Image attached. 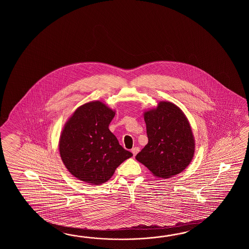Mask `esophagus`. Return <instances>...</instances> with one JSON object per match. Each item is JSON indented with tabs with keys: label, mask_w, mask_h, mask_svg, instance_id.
<instances>
[{
	"label": "esophagus",
	"mask_w": 249,
	"mask_h": 249,
	"mask_svg": "<svg viewBox=\"0 0 249 249\" xmlns=\"http://www.w3.org/2000/svg\"><path fill=\"white\" fill-rule=\"evenodd\" d=\"M140 151V148L139 147H134L132 148V153L133 154V156H136V154Z\"/></svg>",
	"instance_id": "esophagus-1"
}]
</instances>
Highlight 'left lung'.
<instances>
[{"label":"left lung","instance_id":"left-lung-1","mask_svg":"<svg viewBox=\"0 0 249 249\" xmlns=\"http://www.w3.org/2000/svg\"><path fill=\"white\" fill-rule=\"evenodd\" d=\"M148 142L136 159L158 178L167 179L181 173L190 164L195 142L189 121L178 107L159 102L155 109L145 112Z\"/></svg>","mask_w":249,"mask_h":249}]
</instances>
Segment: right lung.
<instances>
[{
    "label": "right lung",
    "mask_w": 249,
    "mask_h": 249,
    "mask_svg": "<svg viewBox=\"0 0 249 249\" xmlns=\"http://www.w3.org/2000/svg\"><path fill=\"white\" fill-rule=\"evenodd\" d=\"M114 117L115 112L104 103L92 101L79 107L65 124L59 153L77 179L96 185L104 183L132 157L108 129Z\"/></svg>",
    "instance_id": "obj_1"
}]
</instances>
